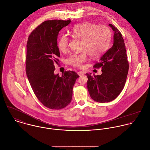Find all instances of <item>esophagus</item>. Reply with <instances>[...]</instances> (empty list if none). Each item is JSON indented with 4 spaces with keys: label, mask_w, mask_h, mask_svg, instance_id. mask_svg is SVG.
Listing matches in <instances>:
<instances>
[{
    "label": "esophagus",
    "mask_w": 150,
    "mask_h": 150,
    "mask_svg": "<svg viewBox=\"0 0 150 150\" xmlns=\"http://www.w3.org/2000/svg\"><path fill=\"white\" fill-rule=\"evenodd\" d=\"M78 74L79 76H81V75H83L84 74V72H82V71H79L78 72Z\"/></svg>",
    "instance_id": "obj_1"
}]
</instances>
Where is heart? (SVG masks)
Listing matches in <instances>:
<instances>
[{"label": "heart", "mask_w": 150, "mask_h": 150, "mask_svg": "<svg viewBox=\"0 0 150 150\" xmlns=\"http://www.w3.org/2000/svg\"><path fill=\"white\" fill-rule=\"evenodd\" d=\"M74 38L82 40L79 54H72L68 59L69 64L81 67L86 61V54L91 57H98L107 49L111 39V32L105 26H97L91 23H82L74 26L71 30ZM69 38L66 34H62L58 40V47L61 52H65L68 46Z\"/></svg>", "instance_id": "b5f03b06"}]
</instances>
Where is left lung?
Listing matches in <instances>:
<instances>
[{
  "instance_id": "8db88e82",
  "label": "left lung",
  "mask_w": 150,
  "mask_h": 150,
  "mask_svg": "<svg viewBox=\"0 0 150 150\" xmlns=\"http://www.w3.org/2000/svg\"><path fill=\"white\" fill-rule=\"evenodd\" d=\"M109 26L114 32L113 45L93 66L95 68H101L102 74L92 76L91 74H86L90 96L100 103L113 101L120 95L124 87L129 69L122 36L114 25Z\"/></svg>"
}]
</instances>
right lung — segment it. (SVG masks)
Segmentation results:
<instances>
[{"label": "right lung", "instance_id": "add662e5", "mask_svg": "<svg viewBox=\"0 0 150 150\" xmlns=\"http://www.w3.org/2000/svg\"><path fill=\"white\" fill-rule=\"evenodd\" d=\"M71 22L70 19L45 21L31 32L27 42L28 80L39 101L50 109L61 110L70 104L73 86L79 78L71 71H65L62 76L54 74L55 64H58L60 57L58 35Z\"/></svg>", "mask_w": 150, "mask_h": 150}]
</instances>
